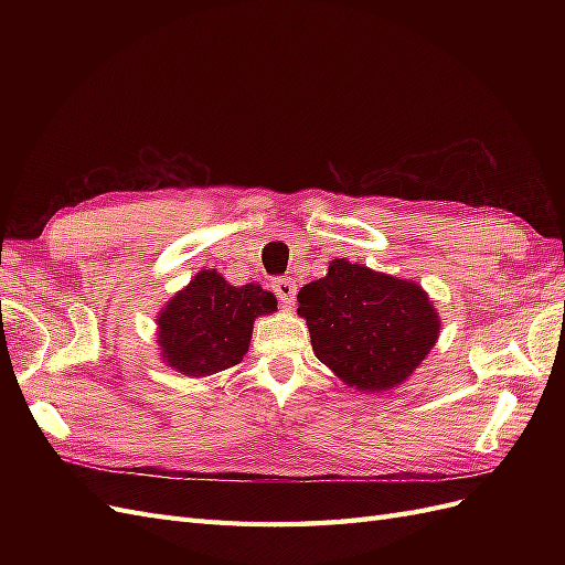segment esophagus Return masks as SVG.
<instances>
[{"instance_id":"obj_1","label":"esophagus","mask_w":565,"mask_h":565,"mask_svg":"<svg viewBox=\"0 0 565 565\" xmlns=\"http://www.w3.org/2000/svg\"><path fill=\"white\" fill-rule=\"evenodd\" d=\"M273 292H276L282 306H292L297 299V282L292 278H276L273 280Z\"/></svg>"}]
</instances>
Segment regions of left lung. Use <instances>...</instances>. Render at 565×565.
<instances>
[{
  "label": "left lung",
  "mask_w": 565,
  "mask_h": 565,
  "mask_svg": "<svg viewBox=\"0 0 565 565\" xmlns=\"http://www.w3.org/2000/svg\"><path fill=\"white\" fill-rule=\"evenodd\" d=\"M297 301L318 361L365 393L403 384L440 332L434 303L415 280L347 259H334L328 276L303 285Z\"/></svg>",
  "instance_id": "8db88e82"
}]
</instances>
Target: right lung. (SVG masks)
Here are the masks:
<instances>
[{"label":"right lung","instance_id":"add662e5","mask_svg":"<svg viewBox=\"0 0 565 565\" xmlns=\"http://www.w3.org/2000/svg\"><path fill=\"white\" fill-rule=\"evenodd\" d=\"M278 309L259 285L233 287L218 273L200 270L158 316L162 361L185 377H207L243 361L254 320Z\"/></svg>","mask_w":565,"mask_h":565}]
</instances>
